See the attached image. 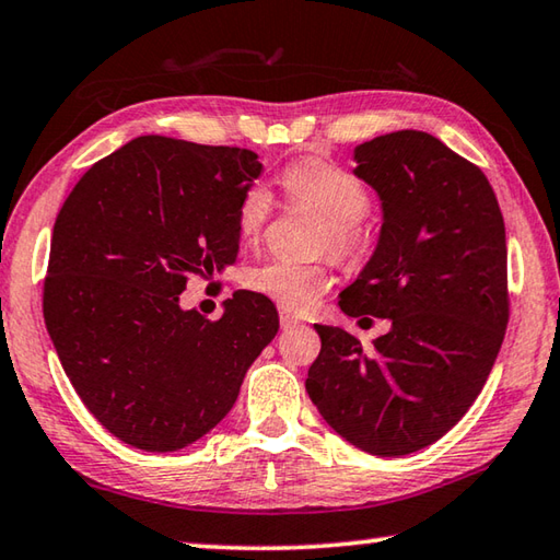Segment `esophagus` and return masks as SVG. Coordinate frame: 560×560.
I'll return each instance as SVG.
<instances>
[{"label":"esophagus","mask_w":560,"mask_h":560,"mask_svg":"<svg viewBox=\"0 0 560 560\" xmlns=\"http://www.w3.org/2000/svg\"><path fill=\"white\" fill-rule=\"evenodd\" d=\"M279 323H281L283 330H291V327L299 325V320H295V317L291 313H287V311L279 313Z\"/></svg>","instance_id":"esophagus-1"}]
</instances>
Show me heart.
<instances>
[{"mask_svg": "<svg viewBox=\"0 0 560 560\" xmlns=\"http://www.w3.org/2000/svg\"><path fill=\"white\" fill-rule=\"evenodd\" d=\"M281 184L293 203L308 206L325 218L320 249H330L337 259L354 261L366 249L369 233L364 215L371 196L354 174L320 158L291 162L281 174ZM273 199L267 186L255 184L243 194L237 206V233L245 243H257L271 221ZM247 289L281 305L283 311L303 313L330 289L327 261L269 259L247 269Z\"/></svg>", "mask_w": 560, "mask_h": 560, "instance_id": "b5f03b06", "label": "heart"}]
</instances>
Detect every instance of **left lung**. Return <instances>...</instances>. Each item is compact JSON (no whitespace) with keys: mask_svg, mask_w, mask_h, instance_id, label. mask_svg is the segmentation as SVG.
<instances>
[{"mask_svg":"<svg viewBox=\"0 0 560 560\" xmlns=\"http://www.w3.org/2000/svg\"><path fill=\"white\" fill-rule=\"evenodd\" d=\"M383 225L374 257L339 308L388 317L366 352L342 327L315 325L320 354L305 390L361 452L402 456L434 444L486 386L510 320L505 223L488 177L422 130L354 150Z\"/></svg>","mask_w":560,"mask_h":560,"instance_id":"left-lung-1","label":"left lung"}]
</instances>
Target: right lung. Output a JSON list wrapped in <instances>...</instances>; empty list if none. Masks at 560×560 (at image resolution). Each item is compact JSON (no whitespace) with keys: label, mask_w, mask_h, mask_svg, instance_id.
Masks as SVG:
<instances>
[{"label":"right lung","mask_w":560,"mask_h":560,"mask_svg":"<svg viewBox=\"0 0 560 560\" xmlns=\"http://www.w3.org/2000/svg\"><path fill=\"white\" fill-rule=\"evenodd\" d=\"M257 152L140 136L94 162L55 218L43 317L70 383L108 432L177 452L221 422L279 332L265 295L208 320L179 308L194 277L233 265Z\"/></svg>","instance_id":"add662e5"}]
</instances>
